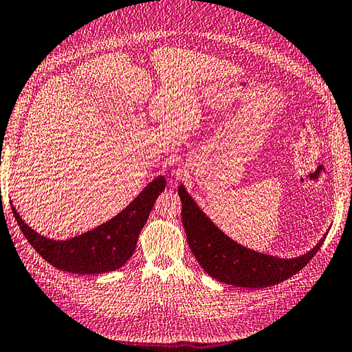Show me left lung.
<instances>
[{
	"label": "left lung",
	"mask_w": 352,
	"mask_h": 352,
	"mask_svg": "<svg viewBox=\"0 0 352 352\" xmlns=\"http://www.w3.org/2000/svg\"><path fill=\"white\" fill-rule=\"evenodd\" d=\"M177 192L182 201V224L188 245L203 270L222 284L254 289L284 282L314 258L327 236L324 234L309 252L296 258L256 252L222 233L197 206L184 185L179 186Z\"/></svg>",
	"instance_id": "8db88e82"
}]
</instances>
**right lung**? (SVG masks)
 <instances>
[{"label":"right lung","instance_id":"right-lung-1","mask_svg":"<svg viewBox=\"0 0 352 352\" xmlns=\"http://www.w3.org/2000/svg\"><path fill=\"white\" fill-rule=\"evenodd\" d=\"M164 190L166 177L158 176L115 218L67 241H54L38 234L25 224L13 206L12 209L23 236L49 264L77 275H98L118 270L130 260L153 203Z\"/></svg>","mask_w":352,"mask_h":352}]
</instances>
